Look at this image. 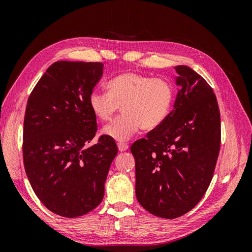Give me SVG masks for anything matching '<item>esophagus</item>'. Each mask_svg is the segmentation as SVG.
Returning a JSON list of instances; mask_svg holds the SVG:
<instances>
[{
    "label": "esophagus",
    "mask_w": 252,
    "mask_h": 252,
    "mask_svg": "<svg viewBox=\"0 0 252 252\" xmlns=\"http://www.w3.org/2000/svg\"><path fill=\"white\" fill-rule=\"evenodd\" d=\"M118 148L120 151H125L128 149V145L126 143H118Z\"/></svg>",
    "instance_id": "esophagus-1"
}]
</instances>
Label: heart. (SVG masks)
I'll return each instance as SVG.
<instances>
[{
	"instance_id": "obj_1",
	"label": "heart",
	"mask_w": 252,
	"mask_h": 252,
	"mask_svg": "<svg viewBox=\"0 0 252 252\" xmlns=\"http://www.w3.org/2000/svg\"><path fill=\"white\" fill-rule=\"evenodd\" d=\"M108 93L94 91L89 106L102 122L112 120L121 106L122 116L104 129L109 138L120 142L130 139L142 128L151 131L168 119L174 102L172 84L163 78L139 72H124L107 83Z\"/></svg>"
}]
</instances>
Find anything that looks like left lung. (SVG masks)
Instances as JSON below:
<instances>
[{
    "label": "left lung",
    "instance_id": "obj_1",
    "mask_svg": "<svg viewBox=\"0 0 252 252\" xmlns=\"http://www.w3.org/2000/svg\"><path fill=\"white\" fill-rule=\"evenodd\" d=\"M182 86L158 128L135 141L136 199L151 215L175 219L194 208L210 185L220 147V116L213 89L188 66L175 67Z\"/></svg>",
    "mask_w": 252,
    "mask_h": 252
}]
</instances>
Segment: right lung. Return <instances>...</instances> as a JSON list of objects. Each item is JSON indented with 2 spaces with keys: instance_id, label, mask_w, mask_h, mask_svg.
I'll list each match as a JSON object with an SVG mask.
<instances>
[{
  "instance_id": "1",
  "label": "right lung",
  "mask_w": 252,
  "mask_h": 252,
  "mask_svg": "<svg viewBox=\"0 0 252 252\" xmlns=\"http://www.w3.org/2000/svg\"><path fill=\"white\" fill-rule=\"evenodd\" d=\"M103 74V63H53L30 94L23 128V161L35 195L51 212L78 218L104 196L117 144L96 133L89 96Z\"/></svg>"
}]
</instances>
